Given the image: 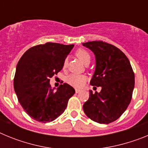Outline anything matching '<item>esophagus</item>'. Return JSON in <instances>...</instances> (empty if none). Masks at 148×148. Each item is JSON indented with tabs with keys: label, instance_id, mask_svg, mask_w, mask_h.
<instances>
[{
	"label": "esophagus",
	"instance_id": "1",
	"mask_svg": "<svg viewBox=\"0 0 148 148\" xmlns=\"http://www.w3.org/2000/svg\"><path fill=\"white\" fill-rule=\"evenodd\" d=\"M81 92V90H79V89H75V92L76 93H78V92Z\"/></svg>",
	"mask_w": 148,
	"mask_h": 148
}]
</instances>
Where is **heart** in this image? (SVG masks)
<instances>
[{
	"label": "heart",
	"mask_w": 148,
	"mask_h": 148,
	"mask_svg": "<svg viewBox=\"0 0 148 148\" xmlns=\"http://www.w3.org/2000/svg\"><path fill=\"white\" fill-rule=\"evenodd\" d=\"M75 56H77V58L78 59L82 61L84 64H86L87 62H90V55L88 53V51H87L84 49H78V50L75 52ZM68 59L66 58L64 61L63 64V67L66 68L67 66ZM86 81V77L83 75H78V74H70L66 77V82L69 84L75 87H81L83 86Z\"/></svg>",
	"instance_id": "obj_1"
}]
</instances>
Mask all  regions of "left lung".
<instances>
[{
  "instance_id": "1",
  "label": "left lung",
  "mask_w": 148,
  "mask_h": 148,
  "mask_svg": "<svg viewBox=\"0 0 148 148\" xmlns=\"http://www.w3.org/2000/svg\"><path fill=\"white\" fill-rule=\"evenodd\" d=\"M95 56V70L90 81L92 86L101 87L100 92L90 91L83 105L88 118L100 124L118 119L132 99L135 75L130 61L122 51L102 40L83 43Z\"/></svg>"
}]
</instances>
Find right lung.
Wrapping results in <instances>:
<instances>
[{"instance_id":"add662e5","label":"right lung","mask_w":148,"mask_h":148,"mask_svg":"<svg viewBox=\"0 0 148 148\" xmlns=\"http://www.w3.org/2000/svg\"><path fill=\"white\" fill-rule=\"evenodd\" d=\"M73 47L51 42L39 44L26 51L18 61L14 89L21 107L35 121L50 122L58 118L75 92L68 84H61L56 91L49 84V78L62 70Z\"/></svg>"}]
</instances>
